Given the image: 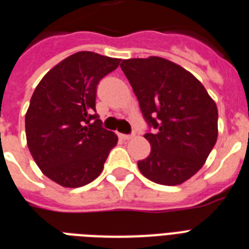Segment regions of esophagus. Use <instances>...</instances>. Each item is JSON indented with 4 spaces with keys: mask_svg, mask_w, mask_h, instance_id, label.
<instances>
[{
    "mask_svg": "<svg viewBox=\"0 0 249 249\" xmlns=\"http://www.w3.org/2000/svg\"><path fill=\"white\" fill-rule=\"evenodd\" d=\"M133 137H134V134H120V138H123L124 141L132 140Z\"/></svg>",
    "mask_w": 249,
    "mask_h": 249,
    "instance_id": "obj_1",
    "label": "esophagus"
}]
</instances>
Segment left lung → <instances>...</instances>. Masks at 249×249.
Instances as JSON below:
<instances>
[{"label":"left lung","instance_id":"obj_1","mask_svg":"<svg viewBox=\"0 0 249 249\" xmlns=\"http://www.w3.org/2000/svg\"><path fill=\"white\" fill-rule=\"evenodd\" d=\"M121 70L140 102L151 152L138 161L150 181L176 186L200 169L216 144L218 111L199 80L159 56L125 59Z\"/></svg>","mask_w":249,"mask_h":249}]
</instances>
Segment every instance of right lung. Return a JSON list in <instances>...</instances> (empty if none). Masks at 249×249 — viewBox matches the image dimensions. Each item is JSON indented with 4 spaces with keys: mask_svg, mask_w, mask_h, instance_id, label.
<instances>
[{
    "mask_svg": "<svg viewBox=\"0 0 249 249\" xmlns=\"http://www.w3.org/2000/svg\"><path fill=\"white\" fill-rule=\"evenodd\" d=\"M120 59L91 52L72 54L42 77L25 113L31 155L42 173L63 187H81L102 173L116 134L102 126L97 85Z\"/></svg>",
    "mask_w": 249,
    "mask_h": 249,
    "instance_id": "obj_1",
    "label": "right lung"
}]
</instances>
